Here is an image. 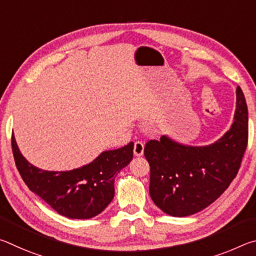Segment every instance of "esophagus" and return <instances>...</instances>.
Masks as SVG:
<instances>
[{"instance_id":"obj_1","label":"esophagus","mask_w":256,"mask_h":256,"mask_svg":"<svg viewBox=\"0 0 256 256\" xmlns=\"http://www.w3.org/2000/svg\"><path fill=\"white\" fill-rule=\"evenodd\" d=\"M144 142L136 141V144H134V148H133L134 156H136V157H140V156L144 154Z\"/></svg>"}]
</instances>
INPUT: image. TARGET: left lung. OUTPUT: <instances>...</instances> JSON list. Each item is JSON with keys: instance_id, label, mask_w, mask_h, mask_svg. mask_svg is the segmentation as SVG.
<instances>
[{"instance_id": "1", "label": "left lung", "mask_w": 256, "mask_h": 256, "mask_svg": "<svg viewBox=\"0 0 256 256\" xmlns=\"http://www.w3.org/2000/svg\"><path fill=\"white\" fill-rule=\"evenodd\" d=\"M230 128L214 144L192 146L162 136L144 146L150 164V196L160 210L186 216L206 209L228 188L248 140V112L240 86Z\"/></svg>"}]
</instances>
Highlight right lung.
<instances>
[{
  "instance_id": "obj_1",
  "label": "right lung",
  "mask_w": 256,
  "mask_h": 256,
  "mask_svg": "<svg viewBox=\"0 0 256 256\" xmlns=\"http://www.w3.org/2000/svg\"><path fill=\"white\" fill-rule=\"evenodd\" d=\"M16 168L29 190L58 214L70 219H89L106 209L114 198L115 177L133 158V142L104 151L88 164L68 172H48L30 164L12 136Z\"/></svg>"
}]
</instances>
